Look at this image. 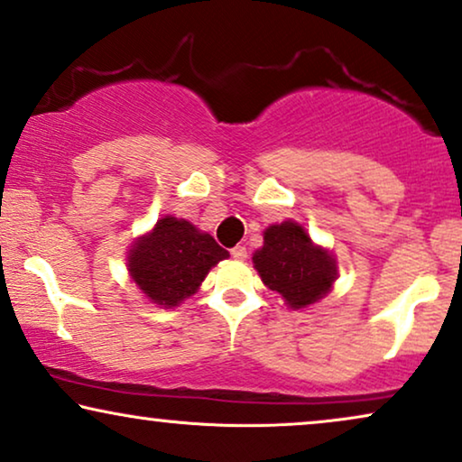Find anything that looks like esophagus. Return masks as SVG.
Here are the masks:
<instances>
[{
    "mask_svg": "<svg viewBox=\"0 0 462 462\" xmlns=\"http://www.w3.org/2000/svg\"><path fill=\"white\" fill-rule=\"evenodd\" d=\"M231 256L237 261H244L245 256H248V250H245V245H236V248L231 250Z\"/></svg>",
    "mask_w": 462,
    "mask_h": 462,
    "instance_id": "obj_1",
    "label": "esophagus"
}]
</instances>
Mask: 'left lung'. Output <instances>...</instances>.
I'll list each match as a JSON object with an SVG mask.
<instances>
[{"mask_svg":"<svg viewBox=\"0 0 462 462\" xmlns=\"http://www.w3.org/2000/svg\"><path fill=\"white\" fill-rule=\"evenodd\" d=\"M263 245L253 254L254 269L267 289L280 292L292 310L308 308L331 291L337 278L333 254L311 242L295 220L267 226Z\"/></svg>","mask_w":462,"mask_h":462,"instance_id":"1","label":"left lung"}]
</instances>
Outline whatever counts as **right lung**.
<instances>
[{"mask_svg": "<svg viewBox=\"0 0 462 462\" xmlns=\"http://www.w3.org/2000/svg\"><path fill=\"white\" fill-rule=\"evenodd\" d=\"M229 253L189 220L165 217L137 237L127 256L131 280L161 308H176L195 295L209 269Z\"/></svg>", "mask_w": 462, "mask_h": 462, "instance_id": "add662e5", "label": "right lung"}]
</instances>
